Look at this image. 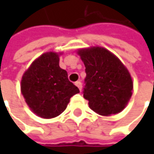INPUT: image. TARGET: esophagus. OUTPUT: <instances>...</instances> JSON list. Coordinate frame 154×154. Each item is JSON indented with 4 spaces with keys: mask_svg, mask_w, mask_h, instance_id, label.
Segmentation results:
<instances>
[{
    "mask_svg": "<svg viewBox=\"0 0 154 154\" xmlns=\"http://www.w3.org/2000/svg\"><path fill=\"white\" fill-rule=\"evenodd\" d=\"M75 85H76L77 87H78V89H79L80 91L82 90V84H81V82H80V81H77V82H76V83H75Z\"/></svg>",
    "mask_w": 154,
    "mask_h": 154,
    "instance_id": "1",
    "label": "esophagus"
}]
</instances>
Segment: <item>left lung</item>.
I'll return each instance as SVG.
<instances>
[{
    "instance_id": "left-lung-1",
    "label": "left lung",
    "mask_w": 154,
    "mask_h": 154,
    "mask_svg": "<svg viewBox=\"0 0 154 154\" xmlns=\"http://www.w3.org/2000/svg\"><path fill=\"white\" fill-rule=\"evenodd\" d=\"M85 66L84 98L96 113L109 116L120 112L133 90L129 72L110 51L102 47L78 51Z\"/></svg>"
}]
</instances>
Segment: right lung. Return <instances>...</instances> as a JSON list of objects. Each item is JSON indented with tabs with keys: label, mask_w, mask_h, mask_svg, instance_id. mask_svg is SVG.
I'll list each match as a JSON object with an SVG mask.
<instances>
[{
	"label": "right lung",
	"mask_w": 154,
	"mask_h": 154,
	"mask_svg": "<svg viewBox=\"0 0 154 154\" xmlns=\"http://www.w3.org/2000/svg\"><path fill=\"white\" fill-rule=\"evenodd\" d=\"M59 55L47 52L35 60L21 80V93L29 108L44 119L59 116L79 89L59 66Z\"/></svg>",
	"instance_id": "right-lung-1"
}]
</instances>
